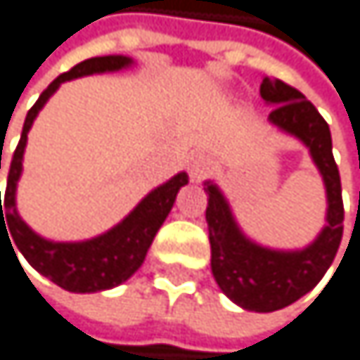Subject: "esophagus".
<instances>
[{
    "instance_id": "34e87169",
    "label": "esophagus",
    "mask_w": 360,
    "mask_h": 360,
    "mask_svg": "<svg viewBox=\"0 0 360 360\" xmlns=\"http://www.w3.org/2000/svg\"><path fill=\"white\" fill-rule=\"evenodd\" d=\"M188 168H190V176L192 181H200L207 174H210L212 166H210V160H207L202 153H192L188 158Z\"/></svg>"
}]
</instances>
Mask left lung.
I'll list each match as a JSON object with an SVG mask.
<instances>
[{
    "mask_svg": "<svg viewBox=\"0 0 360 360\" xmlns=\"http://www.w3.org/2000/svg\"><path fill=\"white\" fill-rule=\"evenodd\" d=\"M261 99L272 105L268 120L300 140L320 170L326 190V218L317 238L304 248L283 250L257 244L242 231L224 192L205 181L207 229L212 244V274L222 294L238 307L272 313L309 294L333 266L343 235L341 179L333 158V138L326 120L307 96L281 79L261 82Z\"/></svg>",
    "mask_w": 360,
    "mask_h": 360,
    "instance_id": "8db88e82",
    "label": "left lung"
}]
</instances>
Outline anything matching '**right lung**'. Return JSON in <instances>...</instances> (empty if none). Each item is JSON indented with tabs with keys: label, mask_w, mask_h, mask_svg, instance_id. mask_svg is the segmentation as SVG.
I'll return each mask as SVG.
<instances>
[{
	"label": "right lung",
	"mask_w": 360,
	"mask_h": 360,
	"mask_svg": "<svg viewBox=\"0 0 360 360\" xmlns=\"http://www.w3.org/2000/svg\"><path fill=\"white\" fill-rule=\"evenodd\" d=\"M129 66H134V58L129 56H99V58L84 60L77 66H73L68 73L56 77L47 86V90L38 96L34 108L27 112L21 140L10 162L4 207L0 198V235L1 231H6V235L10 232L8 242L10 246H15L12 252L19 250L36 272L47 276L51 283L66 289V292L94 294V292H103V289H112L131 278L138 272V268L144 264V257L150 244H153L155 233L168 218L179 190L188 186V172H176L166 184L150 190L118 224H114L101 235H96V238L82 240V242L47 240L43 235H38L34 229H30V224L19 216L17 186L23 172V153L27 144V134L38 112L45 108V103L64 82H71L84 75L125 71Z\"/></svg>",
	"instance_id": "add662e5"
}]
</instances>
